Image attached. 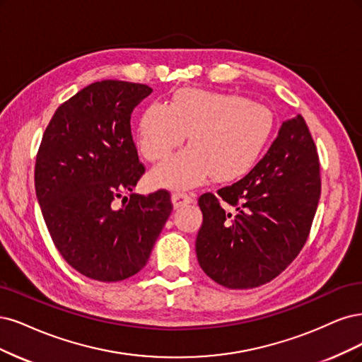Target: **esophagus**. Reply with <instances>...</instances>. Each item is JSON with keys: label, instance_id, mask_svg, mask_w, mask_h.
Masks as SVG:
<instances>
[{"label": "esophagus", "instance_id": "esophagus-1", "mask_svg": "<svg viewBox=\"0 0 362 362\" xmlns=\"http://www.w3.org/2000/svg\"><path fill=\"white\" fill-rule=\"evenodd\" d=\"M171 202H173L174 207L179 209V207H183L186 204H191L194 202V198L188 194H185V192H174L171 195Z\"/></svg>", "mask_w": 362, "mask_h": 362}]
</instances>
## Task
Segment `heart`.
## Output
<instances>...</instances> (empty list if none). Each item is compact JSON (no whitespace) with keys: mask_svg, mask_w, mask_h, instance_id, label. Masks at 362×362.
Masks as SVG:
<instances>
[{"mask_svg":"<svg viewBox=\"0 0 362 362\" xmlns=\"http://www.w3.org/2000/svg\"><path fill=\"white\" fill-rule=\"evenodd\" d=\"M275 127L272 111L236 93L182 88L170 105L153 102L138 124V146L150 162L167 159L189 134L191 147L151 173L156 186L185 189L209 177L228 182L257 164Z\"/></svg>","mask_w":362,"mask_h":362,"instance_id":"obj_1","label":"heart"}]
</instances>
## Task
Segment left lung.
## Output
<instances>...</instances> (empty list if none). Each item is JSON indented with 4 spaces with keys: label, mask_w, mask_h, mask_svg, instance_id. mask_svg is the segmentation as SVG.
Returning a JSON list of instances; mask_svg holds the SVG:
<instances>
[{
    "label": "left lung",
    "mask_w": 362,
    "mask_h": 362,
    "mask_svg": "<svg viewBox=\"0 0 362 362\" xmlns=\"http://www.w3.org/2000/svg\"><path fill=\"white\" fill-rule=\"evenodd\" d=\"M322 189L316 144L302 115L281 124L247 176L198 198L203 226L195 240L202 269L227 288L272 281L310 236ZM224 201L233 207L227 213Z\"/></svg>",
    "instance_id": "left-lung-1"
}]
</instances>
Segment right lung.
<instances>
[{
	"label": "right lung",
	"instance_id": "1",
	"mask_svg": "<svg viewBox=\"0 0 362 362\" xmlns=\"http://www.w3.org/2000/svg\"><path fill=\"white\" fill-rule=\"evenodd\" d=\"M150 93L117 79L87 86L57 108L36 156L34 186L52 242L75 271L96 281L141 271L173 211L167 189L131 194L146 173L131 115Z\"/></svg>",
	"mask_w": 362,
	"mask_h": 362
}]
</instances>
